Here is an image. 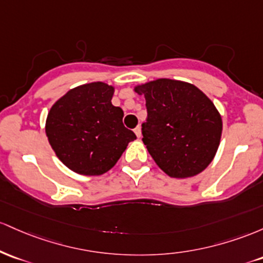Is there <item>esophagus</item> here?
Here are the masks:
<instances>
[{
    "mask_svg": "<svg viewBox=\"0 0 263 263\" xmlns=\"http://www.w3.org/2000/svg\"><path fill=\"white\" fill-rule=\"evenodd\" d=\"M134 133H135V135H137L138 138H141V128H140V126H137V128L134 129Z\"/></svg>",
    "mask_w": 263,
    "mask_h": 263,
    "instance_id": "34e87169",
    "label": "esophagus"
}]
</instances>
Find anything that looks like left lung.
Wrapping results in <instances>:
<instances>
[{
	"mask_svg": "<svg viewBox=\"0 0 263 263\" xmlns=\"http://www.w3.org/2000/svg\"><path fill=\"white\" fill-rule=\"evenodd\" d=\"M146 100L143 143L171 178H193L210 165L219 149L222 119L212 100L187 82L159 78L135 85Z\"/></svg>",
	"mask_w": 263,
	"mask_h": 263,
	"instance_id": "8db88e82",
	"label": "left lung"
}]
</instances>
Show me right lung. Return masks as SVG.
Listing matches in <instances>:
<instances>
[{
  "label": "right lung",
  "mask_w": 263,
  "mask_h": 263,
  "mask_svg": "<svg viewBox=\"0 0 263 263\" xmlns=\"http://www.w3.org/2000/svg\"><path fill=\"white\" fill-rule=\"evenodd\" d=\"M113 85L92 82L68 90L52 105L46 135L55 155L79 175L109 171L135 134L123 124L122 108L111 104Z\"/></svg>",
  "instance_id": "obj_1"
}]
</instances>
